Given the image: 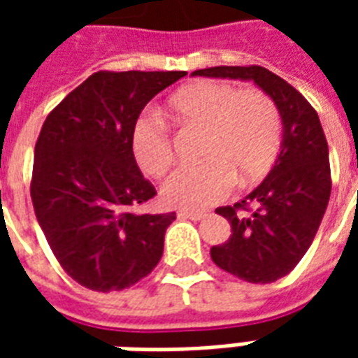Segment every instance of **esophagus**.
I'll use <instances>...</instances> for the list:
<instances>
[{
    "instance_id": "esophagus-1",
    "label": "esophagus",
    "mask_w": 358,
    "mask_h": 358,
    "mask_svg": "<svg viewBox=\"0 0 358 358\" xmlns=\"http://www.w3.org/2000/svg\"><path fill=\"white\" fill-rule=\"evenodd\" d=\"M207 217V210H178V218H189V220H201Z\"/></svg>"
}]
</instances>
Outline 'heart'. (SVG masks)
I'll use <instances>...</instances> for the list:
<instances>
[{
    "label": "heart",
    "mask_w": 358,
    "mask_h": 358,
    "mask_svg": "<svg viewBox=\"0 0 358 358\" xmlns=\"http://www.w3.org/2000/svg\"><path fill=\"white\" fill-rule=\"evenodd\" d=\"M169 109L182 124L205 128L197 166H184L163 186V201L178 209H203L224 199L240 178L243 186L263 180L276 163L282 118L261 88H240L201 80L178 90ZM132 153L148 176L159 178L174 161L169 130L155 117L140 118L132 132Z\"/></svg>",
    "instance_id": "obj_1"
}]
</instances>
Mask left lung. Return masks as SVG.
Segmentation results:
<instances>
[{
	"label": "left lung",
	"mask_w": 358,
	"mask_h": 358,
	"mask_svg": "<svg viewBox=\"0 0 358 358\" xmlns=\"http://www.w3.org/2000/svg\"><path fill=\"white\" fill-rule=\"evenodd\" d=\"M194 76L253 80L274 99L284 136L276 163L243 201L218 207L232 234L210 248L217 266L251 284L289 274L315 240L331 192L328 141L320 118L303 95L268 69L210 66Z\"/></svg>",
	"instance_id": "left-lung-1"
}]
</instances>
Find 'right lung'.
I'll return each mask as SVG.
<instances>
[{
  "label": "right lung",
  "mask_w": 358,
  "mask_h": 358,
  "mask_svg": "<svg viewBox=\"0 0 358 358\" xmlns=\"http://www.w3.org/2000/svg\"><path fill=\"white\" fill-rule=\"evenodd\" d=\"M186 71H99L51 110L34 149L30 197L53 255L94 292H120L155 268L176 213L140 215L157 192L138 169L141 109Z\"/></svg>",
  "instance_id": "obj_1"
}]
</instances>
